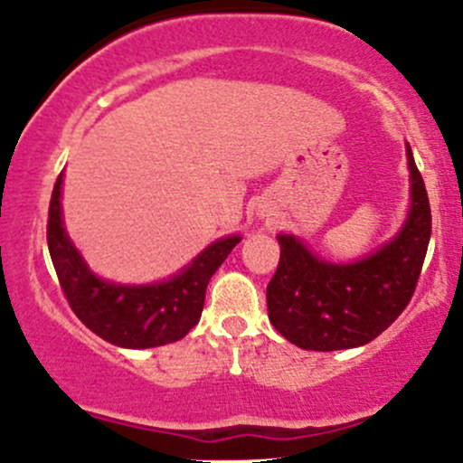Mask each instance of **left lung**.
<instances>
[{
    "label": "left lung",
    "mask_w": 463,
    "mask_h": 463,
    "mask_svg": "<svg viewBox=\"0 0 463 463\" xmlns=\"http://www.w3.org/2000/svg\"><path fill=\"white\" fill-rule=\"evenodd\" d=\"M411 211L405 226L370 257L350 265L320 261L298 239L279 235V268L268 283L269 322L305 350H344L379 337L416 291L429 239L431 206L407 146Z\"/></svg>",
    "instance_id": "1"
}]
</instances>
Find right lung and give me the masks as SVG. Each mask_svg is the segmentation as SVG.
I'll use <instances>...</instances> for the list:
<instances>
[{
    "label": "right lung",
    "instance_id": "obj_1",
    "mask_svg": "<svg viewBox=\"0 0 463 463\" xmlns=\"http://www.w3.org/2000/svg\"><path fill=\"white\" fill-rule=\"evenodd\" d=\"M62 174L56 178L47 217V246L62 294L78 320L121 348H154L183 339L204 307L206 285L241 237L211 243L183 274L156 285H113L89 272L69 241L61 217Z\"/></svg>",
    "mask_w": 463,
    "mask_h": 463
}]
</instances>
